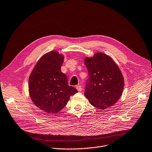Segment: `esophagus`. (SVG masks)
<instances>
[{"mask_svg": "<svg viewBox=\"0 0 152 152\" xmlns=\"http://www.w3.org/2000/svg\"><path fill=\"white\" fill-rule=\"evenodd\" d=\"M76 89H77V90L79 91V92H80L81 91H82V87H81V86H80V85H78V86H76Z\"/></svg>", "mask_w": 152, "mask_h": 152, "instance_id": "34e87169", "label": "esophagus"}]
</instances>
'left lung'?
I'll use <instances>...</instances> for the list:
<instances>
[{
  "instance_id": "obj_1",
  "label": "left lung",
  "mask_w": 152,
  "mask_h": 152,
  "mask_svg": "<svg viewBox=\"0 0 152 152\" xmlns=\"http://www.w3.org/2000/svg\"><path fill=\"white\" fill-rule=\"evenodd\" d=\"M89 78L85 96L95 107L106 109L113 106L122 95L124 79L113 60L103 53L85 57Z\"/></svg>"
}]
</instances>
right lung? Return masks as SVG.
<instances>
[{
    "instance_id": "1",
    "label": "right lung",
    "mask_w": 152,
    "mask_h": 152,
    "mask_svg": "<svg viewBox=\"0 0 152 152\" xmlns=\"http://www.w3.org/2000/svg\"><path fill=\"white\" fill-rule=\"evenodd\" d=\"M64 57L57 50L46 53L38 60L28 79V91L34 104L48 114H56L67 104L70 96L77 92L69 86L61 72Z\"/></svg>"
}]
</instances>
